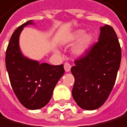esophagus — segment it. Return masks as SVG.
<instances>
[{
	"instance_id": "obj_1",
	"label": "esophagus",
	"mask_w": 127,
	"mask_h": 127,
	"mask_svg": "<svg viewBox=\"0 0 127 127\" xmlns=\"http://www.w3.org/2000/svg\"><path fill=\"white\" fill-rule=\"evenodd\" d=\"M70 68H71V66L69 63H65L64 64V70L66 72H69L70 70Z\"/></svg>"
}]
</instances>
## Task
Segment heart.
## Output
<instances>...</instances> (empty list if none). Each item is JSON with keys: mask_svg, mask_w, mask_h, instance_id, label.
<instances>
[{"mask_svg": "<svg viewBox=\"0 0 127 127\" xmlns=\"http://www.w3.org/2000/svg\"><path fill=\"white\" fill-rule=\"evenodd\" d=\"M79 39L80 40L77 43V45L74 49V53L77 57H82L85 54H86V53L90 49L94 40V37L92 34L91 33L85 34V30L80 29L75 31L71 35L70 38V40L71 42L77 41Z\"/></svg>", "mask_w": 127, "mask_h": 127, "instance_id": "heart-1", "label": "heart"}]
</instances>
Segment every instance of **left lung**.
<instances>
[{
    "instance_id": "obj_1",
    "label": "left lung",
    "mask_w": 127,
    "mask_h": 127,
    "mask_svg": "<svg viewBox=\"0 0 127 127\" xmlns=\"http://www.w3.org/2000/svg\"><path fill=\"white\" fill-rule=\"evenodd\" d=\"M121 62V48L114 29L105 25L100 28L98 42L74 61L72 95L85 110L101 107L110 95Z\"/></svg>"
}]
</instances>
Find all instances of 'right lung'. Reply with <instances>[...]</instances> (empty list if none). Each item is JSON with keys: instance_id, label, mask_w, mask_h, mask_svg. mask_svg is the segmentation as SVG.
Returning <instances> with one entry per match:
<instances>
[{"instance_id": "right-lung-1", "label": "right lung", "mask_w": 127, "mask_h": 127, "mask_svg": "<svg viewBox=\"0 0 127 127\" xmlns=\"http://www.w3.org/2000/svg\"><path fill=\"white\" fill-rule=\"evenodd\" d=\"M29 20L18 27L7 48L5 64L12 89L19 102L28 109H41L50 102L53 89L64 74V65H50L25 57L19 46L24 27L33 25Z\"/></svg>"}]
</instances>
